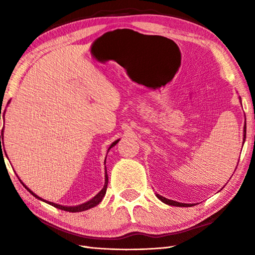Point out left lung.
<instances>
[{"label": "left lung", "instance_id": "8db88e82", "mask_svg": "<svg viewBox=\"0 0 255 255\" xmlns=\"http://www.w3.org/2000/svg\"><path fill=\"white\" fill-rule=\"evenodd\" d=\"M243 131H245V133H243V142H245L246 141V132H247V125L246 124H245V128H243ZM156 197H158L161 200V202H163L164 204L171 205V206H177V207H191V206H194V204H183V203L174 202V200L167 199L163 196H161V195H159V194H156Z\"/></svg>", "mask_w": 255, "mask_h": 255}]
</instances>
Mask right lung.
Wrapping results in <instances>:
<instances>
[{
    "label": "right lung",
    "instance_id": "obj_1",
    "mask_svg": "<svg viewBox=\"0 0 255 255\" xmlns=\"http://www.w3.org/2000/svg\"><path fill=\"white\" fill-rule=\"evenodd\" d=\"M9 103V102H8ZM0 119H1V114H0ZM2 133H1V136H0V143H1V141H3V129H2V131H1ZM119 141V139L118 140H116V141H114L112 144H111V147H110V149L112 148V147H114V145H115L117 142ZM2 144H3V142H2ZM1 145V144H0ZM1 149H2V145H1ZM108 149V150H110ZM3 153V151L1 150V154ZM105 161H106V159H105ZM20 181V180H19ZM20 183L23 184V185L25 186V188L27 189V191H28L30 194H32L34 195V196L36 197V198H38V199H40V200H44L42 198H40V197H38L36 194H34L32 193L30 189L27 187L25 184L20 181ZM107 184H108V176H107V172L105 171V184H104V187L102 188V191L97 194V195H95V196L92 198V199H90L89 202H86V203H84V204H81V205H78V206H62V205H59V204H55V203H52V202H47V200H44L45 203H47V204H49V205H51V206H53V207H56V208H58V209H61V210H66V211H70V213H79V211H84V210H88V209H90V208H92V207H95L96 205H99L101 202H102V199H103V197L105 196V194H106V189H107Z\"/></svg>",
    "mask_w": 255,
    "mask_h": 255
}]
</instances>
